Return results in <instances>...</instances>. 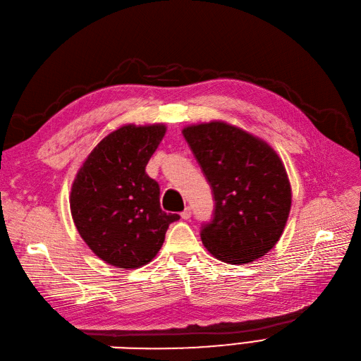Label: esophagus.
<instances>
[{
  "label": "esophagus",
  "instance_id": "obj_1",
  "mask_svg": "<svg viewBox=\"0 0 361 361\" xmlns=\"http://www.w3.org/2000/svg\"><path fill=\"white\" fill-rule=\"evenodd\" d=\"M190 216H192V208L187 207V208L181 212V218H183V219H189Z\"/></svg>",
  "mask_w": 361,
  "mask_h": 361
}]
</instances>
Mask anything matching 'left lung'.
Instances as JSON below:
<instances>
[{
	"instance_id": "obj_1",
	"label": "left lung",
	"mask_w": 361,
	"mask_h": 361,
	"mask_svg": "<svg viewBox=\"0 0 361 361\" xmlns=\"http://www.w3.org/2000/svg\"><path fill=\"white\" fill-rule=\"evenodd\" d=\"M215 200L214 216L200 239L228 264L261 258L286 226L292 192L283 162L262 140L214 121L183 130Z\"/></svg>"
}]
</instances>
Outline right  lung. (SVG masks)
<instances>
[{"instance_id": "add662e5", "label": "right lung", "mask_w": 361, "mask_h": 361, "mask_svg": "<svg viewBox=\"0 0 361 361\" xmlns=\"http://www.w3.org/2000/svg\"><path fill=\"white\" fill-rule=\"evenodd\" d=\"M162 123L123 125L92 149L71 190V212L84 242L119 269L150 262L178 214L161 209L159 184L146 165L165 135Z\"/></svg>"}]
</instances>
